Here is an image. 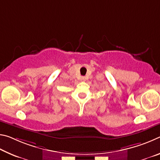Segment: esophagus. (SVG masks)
I'll use <instances>...</instances> for the list:
<instances>
[{
  "mask_svg": "<svg viewBox=\"0 0 160 160\" xmlns=\"http://www.w3.org/2000/svg\"><path fill=\"white\" fill-rule=\"evenodd\" d=\"M82 81H85V77H82Z\"/></svg>",
  "mask_w": 160,
  "mask_h": 160,
  "instance_id": "obj_1",
  "label": "esophagus"
}]
</instances>
